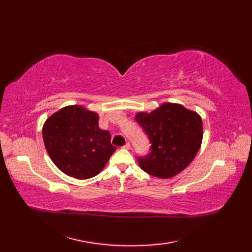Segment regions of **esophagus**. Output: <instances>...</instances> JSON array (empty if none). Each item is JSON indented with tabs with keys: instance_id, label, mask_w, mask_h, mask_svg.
Returning a JSON list of instances; mask_svg holds the SVG:
<instances>
[{
	"instance_id": "esophagus-1",
	"label": "esophagus",
	"mask_w": 252,
	"mask_h": 252,
	"mask_svg": "<svg viewBox=\"0 0 252 252\" xmlns=\"http://www.w3.org/2000/svg\"><path fill=\"white\" fill-rule=\"evenodd\" d=\"M123 148H124V149H130V143L127 142V143L124 145V146H123Z\"/></svg>"
}]
</instances>
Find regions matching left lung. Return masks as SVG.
<instances>
[{
	"instance_id": "1",
	"label": "left lung",
	"mask_w": 252,
	"mask_h": 252,
	"mask_svg": "<svg viewBox=\"0 0 252 252\" xmlns=\"http://www.w3.org/2000/svg\"><path fill=\"white\" fill-rule=\"evenodd\" d=\"M135 120L151 143L150 154L138 158L145 172L159 179H169L192 162L203 140L199 113L181 104L163 103L149 113L138 112Z\"/></svg>"
}]
</instances>
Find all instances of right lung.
Instances as JSON below:
<instances>
[{
    "mask_svg": "<svg viewBox=\"0 0 252 252\" xmlns=\"http://www.w3.org/2000/svg\"><path fill=\"white\" fill-rule=\"evenodd\" d=\"M42 131L51 161L61 171L79 180L100 173L117 149L110 143V133L98 127V114L81 105L52 113Z\"/></svg>",
    "mask_w": 252,
    "mask_h": 252,
    "instance_id": "right-lung-1",
    "label": "right lung"
}]
</instances>
